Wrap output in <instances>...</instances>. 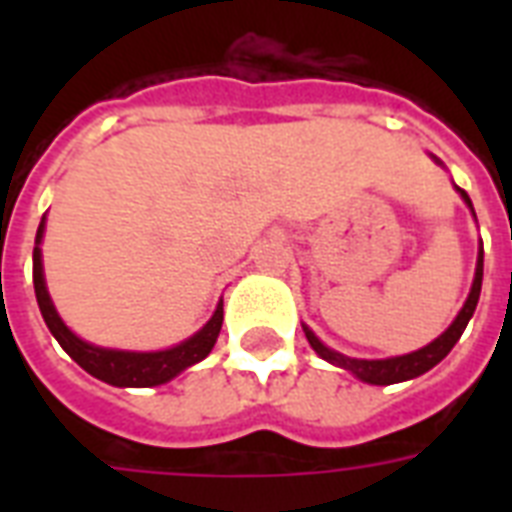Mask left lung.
I'll return each mask as SVG.
<instances>
[{"instance_id":"obj_1","label":"left lung","mask_w":512,"mask_h":512,"mask_svg":"<svg viewBox=\"0 0 512 512\" xmlns=\"http://www.w3.org/2000/svg\"><path fill=\"white\" fill-rule=\"evenodd\" d=\"M457 191L462 193V199L468 201V207L473 209L468 193L462 191V188H457ZM481 279H484V249L478 252V265H476V279H473V289H470V295H468V300H465V305H462V311L457 313V319L452 321V327L446 329L444 335L438 337V340H433L430 345H425V348L414 350V353H406V356L380 358V361H366V358H348V356H342V353H335V350H329L327 345H324L319 337L313 335L308 327H303L305 337H308L311 348L316 350V353H319L324 361H329V364H335V366H342V369H348V372L356 374L358 380L372 382V385H393V382L412 380V377H420V374H425L428 369H433V366H436L441 358L449 356V350L457 345V340H460L462 332H465V327H468L470 316H473V311H476L478 295H481Z\"/></svg>"}]
</instances>
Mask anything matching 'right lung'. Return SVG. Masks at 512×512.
I'll list each match as a JSON object with an SVG mask.
<instances>
[{"instance_id": "1", "label": "right lung", "mask_w": 512, "mask_h": 512, "mask_svg": "<svg viewBox=\"0 0 512 512\" xmlns=\"http://www.w3.org/2000/svg\"><path fill=\"white\" fill-rule=\"evenodd\" d=\"M44 220L36 231V247H34V292L39 311H42L44 324L50 327L52 337L60 342V348L66 350L68 356L74 358L76 364L82 366L84 372H90L92 377L116 385V388H154L162 382L172 380L175 374H180L188 366L199 364L201 358L209 356V350L215 345L220 327H223V303L217 305L215 316L204 324L201 332L191 337V340L180 342L170 350H159V353H130V350H108L95 348L90 342L79 340L71 329L60 321L55 305H52L47 287H44L42 276V241Z\"/></svg>"}]
</instances>
